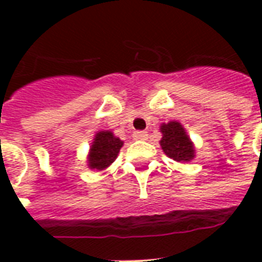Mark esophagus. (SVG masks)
Returning a JSON list of instances; mask_svg holds the SVG:
<instances>
[{
	"label": "esophagus",
	"instance_id": "1",
	"mask_svg": "<svg viewBox=\"0 0 262 262\" xmlns=\"http://www.w3.org/2000/svg\"><path fill=\"white\" fill-rule=\"evenodd\" d=\"M148 137V133L144 130H136L133 133V139L135 140H147Z\"/></svg>",
	"mask_w": 262,
	"mask_h": 262
}]
</instances>
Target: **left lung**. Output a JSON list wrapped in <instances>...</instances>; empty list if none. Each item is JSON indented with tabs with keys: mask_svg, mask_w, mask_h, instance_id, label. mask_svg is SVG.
<instances>
[{
	"mask_svg": "<svg viewBox=\"0 0 262 262\" xmlns=\"http://www.w3.org/2000/svg\"><path fill=\"white\" fill-rule=\"evenodd\" d=\"M162 139L160 147L168 158L179 163H187L194 159L195 147L185 127L178 121H170L160 125Z\"/></svg>",
	"mask_w": 262,
	"mask_h": 262,
	"instance_id": "obj_1",
	"label": "left lung"
}]
</instances>
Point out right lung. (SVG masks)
Returning a JSON list of instances; mask_svg holds the SVG:
<instances>
[{"instance_id":"right-lung-1","label":"right lung","mask_w":262,"mask_h":262,"mask_svg":"<svg viewBox=\"0 0 262 262\" xmlns=\"http://www.w3.org/2000/svg\"><path fill=\"white\" fill-rule=\"evenodd\" d=\"M122 145V140L117 137L111 130L96 132L87 156L88 168L102 171L110 167L111 163L117 159Z\"/></svg>"}]
</instances>
